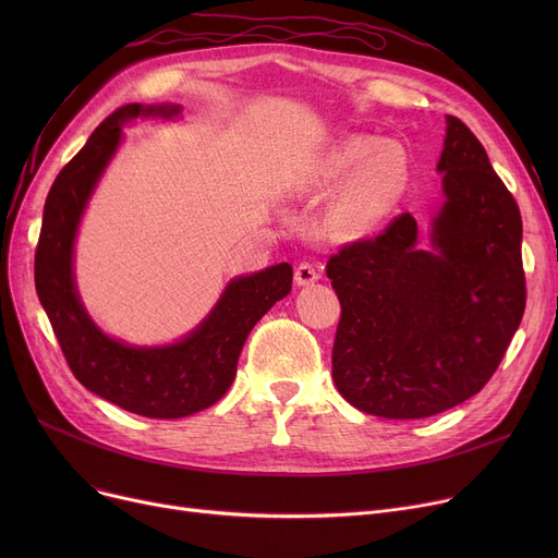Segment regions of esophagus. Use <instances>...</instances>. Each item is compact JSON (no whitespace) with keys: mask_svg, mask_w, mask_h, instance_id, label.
<instances>
[{"mask_svg":"<svg viewBox=\"0 0 558 558\" xmlns=\"http://www.w3.org/2000/svg\"><path fill=\"white\" fill-rule=\"evenodd\" d=\"M318 278H320V274H318V269L314 267L312 262H301L299 267H296V274H294L296 284H312V282H316Z\"/></svg>","mask_w":558,"mask_h":558,"instance_id":"1","label":"esophagus"}]
</instances>
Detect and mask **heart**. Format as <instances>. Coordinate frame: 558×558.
<instances>
[{"instance_id": "heart-1", "label": "heart", "mask_w": 558, "mask_h": 558, "mask_svg": "<svg viewBox=\"0 0 558 558\" xmlns=\"http://www.w3.org/2000/svg\"><path fill=\"white\" fill-rule=\"evenodd\" d=\"M345 182L344 186L342 183ZM409 183V158L398 142L353 135L339 142L307 175L310 192L344 187L330 208V228L355 238L383 223Z\"/></svg>"}]
</instances>
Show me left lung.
I'll use <instances>...</instances> for the list:
<instances>
[{"mask_svg": "<svg viewBox=\"0 0 558 558\" xmlns=\"http://www.w3.org/2000/svg\"><path fill=\"white\" fill-rule=\"evenodd\" d=\"M432 251L402 213L328 259L341 303L332 379L360 412L427 418L480 393L520 326L522 219L475 133L448 114Z\"/></svg>", "mask_w": 558, "mask_h": 558, "instance_id": "1", "label": "left lung"}]
</instances>
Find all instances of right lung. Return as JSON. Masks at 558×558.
I'll use <instances>...</instances> for the list:
<instances>
[{
  "label": "right lung",
  "mask_w": 558,
  "mask_h": 558,
  "mask_svg": "<svg viewBox=\"0 0 558 558\" xmlns=\"http://www.w3.org/2000/svg\"><path fill=\"white\" fill-rule=\"evenodd\" d=\"M140 114L171 117L179 114V106L117 108L56 175L36 246V291L68 366L87 391L146 418H183L213 407L230 389L248 332L289 294L294 271L282 262L232 280L210 316L173 345L133 348L106 337L93 324L72 276L76 228L122 140V124Z\"/></svg>",
  "instance_id": "add662e5"
}]
</instances>
